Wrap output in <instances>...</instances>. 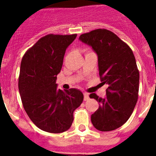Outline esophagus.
I'll return each instance as SVG.
<instances>
[{
    "label": "esophagus",
    "mask_w": 156,
    "mask_h": 156,
    "mask_svg": "<svg viewBox=\"0 0 156 156\" xmlns=\"http://www.w3.org/2000/svg\"><path fill=\"white\" fill-rule=\"evenodd\" d=\"M88 99H89V94H88L87 93H84V101H86V100H88Z\"/></svg>",
    "instance_id": "esophagus-1"
}]
</instances>
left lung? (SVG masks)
<instances>
[{
    "instance_id": "1",
    "label": "left lung",
    "mask_w": 156,
    "mask_h": 156,
    "mask_svg": "<svg viewBox=\"0 0 156 156\" xmlns=\"http://www.w3.org/2000/svg\"><path fill=\"white\" fill-rule=\"evenodd\" d=\"M79 40L97 54L100 80L108 85L104 98L90 94L100 103L91 115V122L100 131L115 130L128 120L137 101L140 73L134 55L126 43L107 29L93 30L80 35Z\"/></svg>"
}]
</instances>
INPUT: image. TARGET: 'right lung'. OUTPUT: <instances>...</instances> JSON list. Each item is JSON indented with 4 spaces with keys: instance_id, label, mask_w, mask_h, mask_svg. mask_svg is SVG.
Segmentation results:
<instances>
[{
    "instance_id": "obj_1",
    "label": "right lung",
    "mask_w": 156,
    "mask_h": 156,
    "mask_svg": "<svg viewBox=\"0 0 156 156\" xmlns=\"http://www.w3.org/2000/svg\"><path fill=\"white\" fill-rule=\"evenodd\" d=\"M76 34H48L26 51L20 66L19 90L25 111L38 128L59 133L69 130L73 112L84 100L78 89L57 88L66 50Z\"/></svg>"
}]
</instances>
